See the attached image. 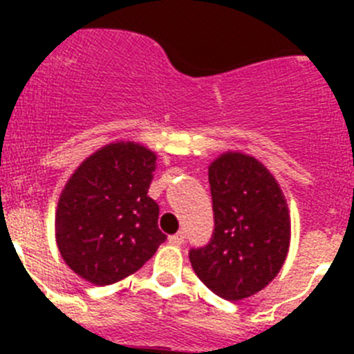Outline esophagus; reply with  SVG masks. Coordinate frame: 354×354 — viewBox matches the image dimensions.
<instances>
[{
	"mask_svg": "<svg viewBox=\"0 0 354 354\" xmlns=\"http://www.w3.org/2000/svg\"><path fill=\"white\" fill-rule=\"evenodd\" d=\"M168 241H170L171 245H183L184 243V234L183 232H177V234H174V236H170L168 237Z\"/></svg>",
	"mask_w": 354,
	"mask_h": 354,
	"instance_id": "1",
	"label": "esophagus"
}]
</instances>
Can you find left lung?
I'll return each instance as SVG.
<instances>
[{"mask_svg":"<svg viewBox=\"0 0 354 354\" xmlns=\"http://www.w3.org/2000/svg\"><path fill=\"white\" fill-rule=\"evenodd\" d=\"M214 212L211 241L189 250L196 277L228 301L248 298L278 274L287 257L290 220L268 168L239 152L209 167Z\"/></svg>","mask_w":354,"mask_h":354,"instance_id":"1","label":"left lung"}]
</instances>
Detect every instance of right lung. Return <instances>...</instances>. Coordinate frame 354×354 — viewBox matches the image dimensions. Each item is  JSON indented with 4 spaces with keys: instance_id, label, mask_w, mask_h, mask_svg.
Wrapping results in <instances>:
<instances>
[{
    "instance_id": "1",
    "label": "right lung",
    "mask_w": 354,
    "mask_h": 354,
    "mask_svg": "<svg viewBox=\"0 0 354 354\" xmlns=\"http://www.w3.org/2000/svg\"><path fill=\"white\" fill-rule=\"evenodd\" d=\"M156 154L138 143H111L81 162L60 195L56 243L74 273L109 286L138 271L167 236L149 193Z\"/></svg>"
}]
</instances>
